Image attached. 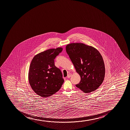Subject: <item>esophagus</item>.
<instances>
[{
	"label": "esophagus",
	"instance_id": "34e87169",
	"mask_svg": "<svg viewBox=\"0 0 130 130\" xmlns=\"http://www.w3.org/2000/svg\"><path fill=\"white\" fill-rule=\"evenodd\" d=\"M71 75L72 74H71V73H69L68 74V75H67V77L68 78H70L71 77Z\"/></svg>",
	"mask_w": 130,
	"mask_h": 130
}]
</instances>
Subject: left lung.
Instances as JSON below:
<instances>
[{"instance_id":"8db88e82","label":"left lung","mask_w":130,"mask_h":130,"mask_svg":"<svg viewBox=\"0 0 130 130\" xmlns=\"http://www.w3.org/2000/svg\"><path fill=\"white\" fill-rule=\"evenodd\" d=\"M66 50L81 77L76 86L87 93L97 89L105 75V64L99 51L94 47L78 43L67 44Z\"/></svg>"}]
</instances>
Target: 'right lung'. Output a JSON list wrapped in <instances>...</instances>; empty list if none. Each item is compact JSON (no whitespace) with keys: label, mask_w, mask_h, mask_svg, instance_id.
I'll use <instances>...</instances> for the list:
<instances>
[{"label":"right lung","mask_w":130,"mask_h":130,"mask_svg":"<svg viewBox=\"0 0 130 130\" xmlns=\"http://www.w3.org/2000/svg\"><path fill=\"white\" fill-rule=\"evenodd\" d=\"M62 50V47L48 49L32 59L28 73L29 83L33 90L42 97L55 93L64 82L61 72L54 64V59Z\"/></svg>","instance_id":"add662e5"}]
</instances>
